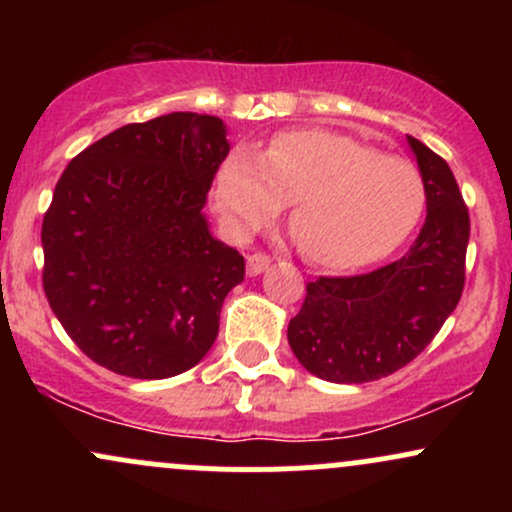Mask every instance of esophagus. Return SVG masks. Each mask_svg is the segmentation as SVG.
I'll return each mask as SVG.
<instances>
[{"label": "esophagus", "instance_id": "1", "mask_svg": "<svg viewBox=\"0 0 512 512\" xmlns=\"http://www.w3.org/2000/svg\"><path fill=\"white\" fill-rule=\"evenodd\" d=\"M267 267H269V257L267 255H260V252H255V255L248 257V274L250 276H260Z\"/></svg>", "mask_w": 512, "mask_h": 512}]
</instances>
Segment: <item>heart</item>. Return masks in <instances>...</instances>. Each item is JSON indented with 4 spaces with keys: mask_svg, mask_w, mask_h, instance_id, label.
<instances>
[{
    "mask_svg": "<svg viewBox=\"0 0 512 512\" xmlns=\"http://www.w3.org/2000/svg\"><path fill=\"white\" fill-rule=\"evenodd\" d=\"M289 202V226L310 262L354 269L395 252L426 209L419 170L325 129L279 134L269 149L236 146L216 175L214 204L236 238Z\"/></svg>",
    "mask_w": 512,
    "mask_h": 512,
    "instance_id": "heart-1",
    "label": "heart"
}]
</instances>
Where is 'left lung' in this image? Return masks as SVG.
<instances>
[{"mask_svg":"<svg viewBox=\"0 0 512 512\" xmlns=\"http://www.w3.org/2000/svg\"><path fill=\"white\" fill-rule=\"evenodd\" d=\"M407 144L426 187V221L414 245L375 272L310 281L289 322L298 363L327 383H370L404 368L460 303L467 207L448 163L419 139Z\"/></svg>","mask_w":512,"mask_h":512,"instance_id":"8db88e82","label":"left lung"}]
</instances>
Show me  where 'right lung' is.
<instances>
[{
  "label": "right lung",
  "mask_w": 512,
  "mask_h": 512,
  "mask_svg": "<svg viewBox=\"0 0 512 512\" xmlns=\"http://www.w3.org/2000/svg\"><path fill=\"white\" fill-rule=\"evenodd\" d=\"M221 117L125 125L69 163L43 219V286L64 332L98 366L163 380L219 334L245 260L211 233L204 204L226 158Z\"/></svg>",
  "instance_id": "add662e5"
}]
</instances>
